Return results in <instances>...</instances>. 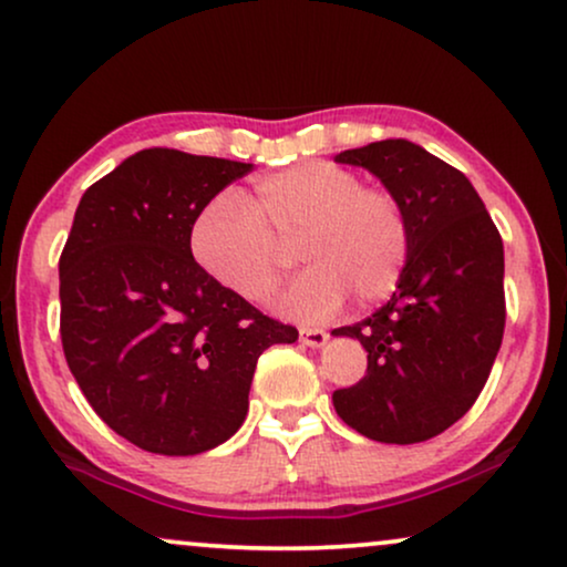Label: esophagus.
Masks as SVG:
<instances>
[{
  "mask_svg": "<svg viewBox=\"0 0 567 567\" xmlns=\"http://www.w3.org/2000/svg\"><path fill=\"white\" fill-rule=\"evenodd\" d=\"M299 341L305 343V347L318 349L328 341V333L322 328H299Z\"/></svg>",
  "mask_w": 567,
  "mask_h": 567,
  "instance_id": "34e87169",
  "label": "esophagus"
}]
</instances>
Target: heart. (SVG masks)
I'll return each instance as SVG.
<instances>
[{
    "label": "heart",
    "mask_w": 567,
    "mask_h": 567,
    "mask_svg": "<svg viewBox=\"0 0 567 567\" xmlns=\"http://www.w3.org/2000/svg\"><path fill=\"white\" fill-rule=\"evenodd\" d=\"M189 247L213 281L252 305L274 297L297 247L312 268L286 291L281 312L322 320L349 293L372 305L399 286L411 229L391 189L362 185L328 161H305L262 176L245 200L216 197L197 216Z\"/></svg>",
    "instance_id": "obj_1"
}]
</instances>
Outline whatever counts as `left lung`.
<instances>
[{
    "instance_id": "obj_1",
    "label": "left lung",
    "mask_w": 567,
    "mask_h": 567,
    "mask_svg": "<svg viewBox=\"0 0 567 567\" xmlns=\"http://www.w3.org/2000/svg\"><path fill=\"white\" fill-rule=\"evenodd\" d=\"M399 197L411 249L378 312L336 328L367 351L364 378L333 406L359 435L411 445L437 437L480 399L503 343V239L472 182L409 140L343 151Z\"/></svg>"
}]
</instances>
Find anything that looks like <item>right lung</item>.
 <instances>
[{
  "instance_id": "1",
  "label": "right lung",
  "mask_w": 567,
  "mask_h": 567,
  "mask_svg": "<svg viewBox=\"0 0 567 567\" xmlns=\"http://www.w3.org/2000/svg\"><path fill=\"white\" fill-rule=\"evenodd\" d=\"M252 164L140 151L85 189L59 257V333L95 414L132 445L195 455L241 427L262 351L297 328L197 266L193 226Z\"/></svg>"
}]
</instances>
